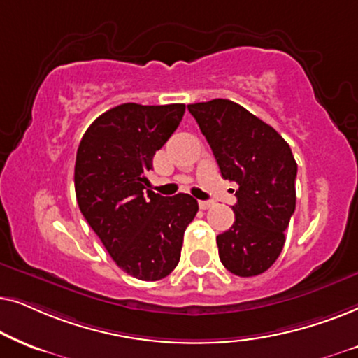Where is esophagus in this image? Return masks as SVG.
I'll return each instance as SVG.
<instances>
[{
    "label": "esophagus",
    "instance_id": "esophagus-1",
    "mask_svg": "<svg viewBox=\"0 0 358 358\" xmlns=\"http://www.w3.org/2000/svg\"><path fill=\"white\" fill-rule=\"evenodd\" d=\"M198 204L201 209H209L213 206V201H198Z\"/></svg>",
    "mask_w": 358,
    "mask_h": 358
}]
</instances>
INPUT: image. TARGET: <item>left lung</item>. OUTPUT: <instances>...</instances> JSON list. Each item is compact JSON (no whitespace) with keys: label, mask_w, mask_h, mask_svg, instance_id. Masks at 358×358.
Returning <instances> with one entry per match:
<instances>
[{"label":"left lung","mask_w":358,"mask_h":358,"mask_svg":"<svg viewBox=\"0 0 358 358\" xmlns=\"http://www.w3.org/2000/svg\"><path fill=\"white\" fill-rule=\"evenodd\" d=\"M222 178L239 185L236 221L216 237L219 259L237 276L264 273L285 245L296 206L298 165L288 142L241 104L211 99L188 104Z\"/></svg>","instance_id":"left-lung-1"}]
</instances>
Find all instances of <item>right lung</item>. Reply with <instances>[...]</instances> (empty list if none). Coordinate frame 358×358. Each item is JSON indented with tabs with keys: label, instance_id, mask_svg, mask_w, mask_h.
Masks as SVG:
<instances>
[{
	"label": "right lung",
	"instance_id": "obj_1",
	"mask_svg": "<svg viewBox=\"0 0 358 358\" xmlns=\"http://www.w3.org/2000/svg\"><path fill=\"white\" fill-rule=\"evenodd\" d=\"M183 114L185 104H119L94 119L76 150L80 211L119 268L144 282L173 271L185 229L198 213L193 196H160L147 180L155 152Z\"/></svg>",
	"mask_w": 358,
	"mask_h": 358
}]
</instances>
